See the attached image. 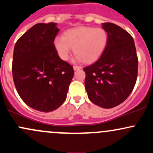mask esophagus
<instances>
[{"instance_id": "1", "label": "esophagus", "mask_w": 153, "mask_h": 153, "mask_svg": "<svg viewBox=\"0 0 153 153\" xmlns=\"http://www.w3.org/2000/svg\"><path fill=\"white\" fill-rule=\"evenodd\" d=\"M81 69V67L80 66H74L73 67V70H75V71H77V70H79Z\"/></svg>"}]
</instances>
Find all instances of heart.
I'll list each match as a JSON object with an SVG mask.
<instances>
[{"label":"heart","mask_w":153,"mask_h":153,"mask_svg":"<svg viewBox=\"0 0 153 153\" xmlns=\"http://www.w3.org/2000/svg\"><path fill=\"white\" fill-rule=\"evenodd\" d=\"M108 41V33L103 28L77 27L64 32L62 38H55L53 45L62 60H68L73 48L75 59L91 63L103 54Z\"/></svg>","instance_id":"b5f03b06"}]
</instances>
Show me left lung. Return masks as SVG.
<instances>
[{
  "label": "left lung",
  "mask_w": 153,
  "mask_h": 153,
  "mask_svg": "<svg viewBox=\"0 0 153 153\" xmlns=\"http://www.w3.org/2000/svg\"><path fill=\"white\" fill-rule=\"evenodd\" d=\"M108 44L94 63L83 68L88 99L102 108H112L125 101L135 85L138 59L133 38L112 23H102Z\"/></svg>",
  "instance_id": "1"
}]
</instances>
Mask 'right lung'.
<instances>
[{
	"label": "right lung",
	"mask_w": 153,
	"mask_h": 153,
	"mask_svg": "<svg viewBox=\"0 0 153 153\" xmlns=\"http://www.w3.org/2000/svg\"><path fill=\"white\" fill-rule=\"evenodd\" d=\"M57 23H38L14 46L12 74L14 85L26 105L41 112L53 111L65 101L74 75L73 66L63 61L53 41Z\"/></svg>",
	"instance_id": "obj_1"
}]
</instances>
